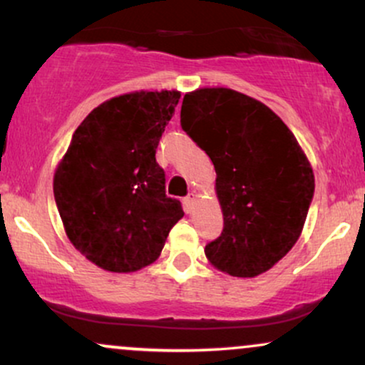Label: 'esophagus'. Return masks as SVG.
I'll list each match as a JSON object with an SVG mask.
<instances>
[{
	"label": "esophagus",
	"instance_id": "obj_1",
	"mask_svg": "<svg viewBox=\"0 0 365 365\" xmlns=\"http://www.w3.org/2000/svg\"><path fill=\"white\" fill-rule=\"evenodd\" d=\"M194 204H195V195L194 194L187 195L185 199H183V207H185V212H192V209H194Z\"/></svg>",
	"mask_w": 365,
	"mask_h": 365
}]
</instances>
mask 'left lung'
I'll list each match as a JSON object with an SVG mask.
<instances>
[{
	"instance_id": "obj_1",
	"label": "left lung",
	"mask_w": 365,
	"mask_h": 365,
	"mask_svg": "<svg viewBox=\"0 0 365 365\" xmlns=\"http://www.w3.org/2000/svg\"><path fill=\"white\" fill-rule=\"evenodd\" d=\"M180 123L216 170L225 226L207 261L237 278L266 273L302 233L314 195L307 156L266 104L226 87L187 92Z\"/></svg>"
}]
</instances>
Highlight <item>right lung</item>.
Here are the masks:
<instances>
[{
	"mask_svg": "<svg viewBox=\"0 0 365 365\" xmlns=\"http://www.w3.org/2000/svg\"><path fill=\"white\" fill-rule=\"evenodd\" d=\"M178 91H140L94 108L75 130L54 171L53 192L66 237L111 273L153 264L183 217L165 192L156 149Z\"/></svg>",
	"mask_w": 365,
	"mask_h": 365,
	"instance_id": "right-lung-1",
	"label": "right lung"
}]
</instances>
